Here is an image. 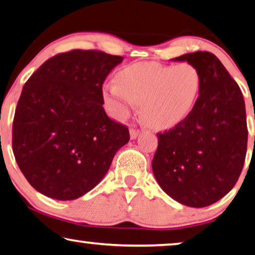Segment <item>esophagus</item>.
I'll return each instance as SVG.
<instances>
[{"instance_id": "obj_1", "label": "esophagus", "mask_w": 255, "mask_h": 255, "mask_svg": "<svg viewBox=\"0 0 255 255\" xmlns=\"http://www.w3.org/2000/svg\"><path fill=\"white\" fill-rule=\"evenodd\" d=\"M129 135H130V138L131 139H135L139 135V130H137V129L131 128L130 130H129Z\"/></svg>"}]
</instances>
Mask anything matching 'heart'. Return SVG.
I'll return each instance as SVG.
<instances>
[{
	"mask_svg": "<svg viewBox=\"0 0 255 255\" xmlns=\"http://www.w3.org/2000/svg\"><path fill=\"white\" fill-rule=\"evenodd\" d=\"M201 87L202 76L194 64L138 62L123 68L117 82L104 85L103 99L118 120H125L136 105H141L148 126L168 129L193 112Z\"/></svg>",
	"mask_w": 255,
	"mask_h": 255,
	"instance_id": "b5f03b06",
	"label": "heart"
}]
</instances>
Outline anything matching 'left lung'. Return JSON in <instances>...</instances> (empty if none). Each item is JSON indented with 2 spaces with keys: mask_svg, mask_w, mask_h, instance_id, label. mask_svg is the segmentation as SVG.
<instances>
[{
  "mask_svg": "<svg viewBox=\"0 0 255 255\" xmlns=\"http://www.w3.org/2000/svg\"><path fill=\"white\" fill-rule=\"evenodd\" d=\"M172 60L194 64L202 87L187 119L157 135L152 172L168 196L187 207L202 208L227 195L243 170L245 102L238 84L213 53H188Z\"/></svg>",
  "mask_w": 255,
  "mask_h": 255,
  "instance_id": "8db88e82",
  "label": "left lung"
}]
</instances>
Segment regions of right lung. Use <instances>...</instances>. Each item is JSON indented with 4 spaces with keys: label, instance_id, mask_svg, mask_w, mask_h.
I'll list each match as a JSON object with an SVG mask.
<instances>
[{
    "label": "right lung",
    "instance_id": "add662e5",
    "mask_svg": "<svg viewBox=\"0 0 255 255\" xmlns=\"http://www.w3.org/2000/svg\"><path fill=\"white\" fill-rule=\"evenodd\" d=\"M123 56L62 53L25 83L12 125V150L30 185L48 198H81L105 177L128 128L104 110L103 83Z\"/></svg>",
    "mask_w": 255,
    "mask_h": 255
}]
</instances>
